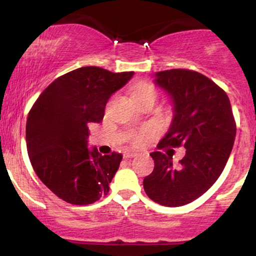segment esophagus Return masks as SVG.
I'll list each match as a JSON object with an SVG mask.
<instances>
[{
  "mask_svg": "<svg viewBox=\"0 0 256 256\" xmlns=\"http://www.w3.org/2000/svg\"><path fill=\"white\" fill-rule=\"evenodd\" d=\"M137 155V152H124V158H134Z\"/></svg>",
  "mask_w": 256,
  "mask_h": 256,
  "instance_id": "1",
  "label": "esophagus"
}]
</instances>
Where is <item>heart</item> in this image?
<instances>
[{
  "instance_id": "b5f03b06",
  "label": "heart",
  "mask_w": 256,
  "mask_h": 256,
  "mask_svg": "<svg viewBox=\"0 0 256 256\" xmlns=\"http://www.w3.org/2000/svg\"><path fill=\"white\" fill-rule=\"evenodd\" d=\"M156 98V90H155V88L149 83L138 84L134 90V101H137V100H140V98ZM150 134H152V130H149V128H144V130L136 132V134H132L131 143L137 146H142L143 143H146V140L150 137Z\"/></svg>"
}]
</instances>
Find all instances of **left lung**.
Instances as JSON below:
<instances>
[{"instance_id": "1", "label": "left lung", "mask_w": 256, "mask_h": 256, "mask_svg": "<svg viewBox=\"0 0 256 256\" xmlns=\"http://www.w3.org/2000/svg\"><path fill=\"white\" fill-rule=\"evenodd\" d=\"M156 84L174 104V118L158 149H186L179 167L171 156L152 152L154 170L143 180L148 198L179 207L198 198L224 171L236 136V122L228 95L201 73L185 68L158 72Z\"/></svg>"}]
</instances>
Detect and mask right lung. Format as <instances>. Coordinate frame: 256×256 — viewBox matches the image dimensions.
Masks as SVG:
<instances>
[{
  "label": "right lung",
  "instance_id": "right-lung-1",
  "mask_svg": "<svg viewBox=\"0 0 256 256\" xmlns=\"http://www.w3.org/2000/svg\"><path fill=\"white\" fill-rule=\"evenodd\" d=\"M134 73L80 67L55 79L28 112L26 146L31 165L43 184L64 201L91 204L110 192L122 155L89 150V126L104 119L112 94Z\"/></svg>",
  "mask_w": 256,
  "mask_h": 256
}]
</instances>
